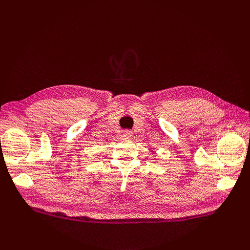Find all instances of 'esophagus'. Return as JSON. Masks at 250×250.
I'll list each match as a JSON object with an SVG mask.
<instances>
[{"instance_id": "esophagus-1", "label": "esophagus", "mask_w": 250, "mask_h": 250, "mask_svg": "<svg viewBox=\"0 0 250 250\" xmlns=\"http://www.w3.org/2000/svg\"><path fill=\"white\" fill-rule=\"evenodd\" d=\"M132 131L131 130H124L123 131V138L124 139H130L132 137Z\"/></svg>"}]
</instances>
